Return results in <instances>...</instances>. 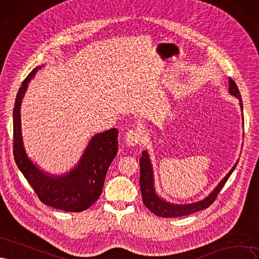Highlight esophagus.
Instances as JSON below:
<instances>
[{
	"label": "esophagus",
	"instance_id": "esophagus-1",
	"mask_svg": "<svg viewBox=\"0 0 259 259\" xmlns=\"http://www.w3.org/2000/svg\"><path fill=\"white\" fill-rule=\"evenodd\" d=\"M124 140H126V143L129 146H136L142 140H143V132H142L140 129H131L126 133Z\"/></svg>",
	"mask_w": 259,
	"mask_h": 259
}]
</instances>
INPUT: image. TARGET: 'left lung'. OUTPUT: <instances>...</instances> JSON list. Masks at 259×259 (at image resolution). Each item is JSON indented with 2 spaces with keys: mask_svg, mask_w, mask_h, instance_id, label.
Wrapping results in <instances>:
<instances>
[{
  "mask_svg": "<svg viewBox=\"0 0 259 259\" xmlns=\"http://www.w3.org/2000/svg\"><path fill=\"white\" fill-rule=\"evenodd\" d=\"M229 94L235 96L239 99L240 106H242V99L238 86L236 82L233 81L231 78H229ZM243 111V108H242ZM238 161L236 164L232 166V169L229 171V173L225 177L220 184L215 187V189L212 193L208 195L206 198H204L201 201H198L195 203H189V204H173L170 203L165 200L161 199L159 196L156 194L155 186H154V171H153V165L149 159L148 153L144 151L142 153V156L140 158V187H141V193L142 198H143V203L148 208L149 211L156 214L157 216H160V218H180V216H185L196 213L198 211L204 210V208L210 206L214 201L216 197L220 194L221 189L224 187L225 183L227 182L233 170L236 169Z\"/></svg>",
  "mask_w": 259,
  "mask_h": 259,
  "instance_id": "left-lung-1",
  "label": "left lung"
}]
</instances>
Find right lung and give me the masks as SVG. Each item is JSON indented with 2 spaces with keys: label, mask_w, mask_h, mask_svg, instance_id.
<instances>
[{
  "label": "right lung",
  "mask_w": 259,
  "mask_h": 259,
  "mask_svg": "<svg viewBox=\"0 0 259 259\" xmlns=\"http://www.w3.org/2000/svg\"><path fill=\"white\" fill-rule=\"evenodd\" d=\"M39 65L22 81L14 107V157L19 170L43 203L65 212H81L93 205L102 193L108 166L118 151V130L112 128L94 136L77 165L61 177L38 169L23 146L20 106L28 82L35 76Z\"/></svg>",
  "instance_id": "1"
}]
</instances>
